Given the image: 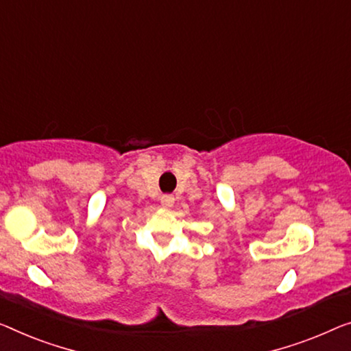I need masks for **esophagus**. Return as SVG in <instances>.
Segmentation results:
<instances>
[{
    "label": "esophagus",
    "mask_w": 351,
    "mask_h": 351,
    "mask_svg": "<svg viewBox=\"0 0 351 351\" xmlns=\"http://www.w3.org/2000/svg\"><path fill=\"white\" fill-rule=\"evenodd\" d=\"M160 205L164 208H171L175 205V197L173 195H162L160 197Z\"/></svg>",
    "instance_id": "1"
}]
</instances>
